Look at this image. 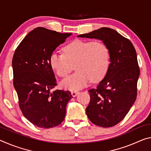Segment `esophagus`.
<instances>
[{"label":"esophagus","instance_id":"34e87169","mask_svg":"<svg viewBox=\"0 0 151 151\" xmlns=\"http://www.w3.org/2000/svg\"><path fill=\"white\" fill-rule=\"evenodd\" d=\"M78 93H79V92L76 91H73L71 92V94H72V95H73V97H76V95L78 94Z\"/></svg>","mask_w":151,"mask_h":151}]
</instances>
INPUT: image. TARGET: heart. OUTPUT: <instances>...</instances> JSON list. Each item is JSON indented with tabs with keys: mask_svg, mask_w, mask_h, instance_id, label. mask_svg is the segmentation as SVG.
Masks as SVG:
<instances>
[{
	"mask_svg": "<svg viewBox=\"0 0 151 151\" xmlns=\"http://www.w3.org/2000/svg\"><path fill=\"white\" fill-rule=\"evenodd\" d=\"M64 53L54 52L50 58V66L57 75L65 77L75 64L76 70L62 81L63 88L78 90L87 86L91 79H102L108 70L110 52L101 41L76 40L64 47Z\"/></svg>",
	"mask_w": 151,
	"mask_h": 151,
	"instance_id": "b5f03b06",
	"label": "heart"
}]
</instances>
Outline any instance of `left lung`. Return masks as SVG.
Returning <instances> with one entry per match:
<instances>
[{
  "mask_svg": "<svg viewBox=\"0 0 151 151\" xmlns=\"http://www.w3.org/2000/svg\"><path fill=\"white\" fill-rule=\"evenodd\" d=\"M78 37L102 40L109 50L108 70L96 88L88 90L91 99L86 114L95 125L112 127L125 118L137 96L140 68L136 50L130 40L108 27Z\"/></svg>",
  "mask_w": 151,
  "mask_h": 151,
  "instance_id": "obj_1",
  "label": "left lung"
}]
</instances>
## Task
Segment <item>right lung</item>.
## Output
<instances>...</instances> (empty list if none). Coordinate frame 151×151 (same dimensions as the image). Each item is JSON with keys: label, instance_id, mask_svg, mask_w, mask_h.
<instances>
[{"label": "right lung", "instance_id": "1", "mask_svg": "<svg viewBox=\"0 0 151 151\" xmlns=\"http://www.w3.org/2000/svg\"><path fill=\"white\" fill-rule=\"evenodd\" d=\"M72 33H60L37 27L21 41L14 53L13 85L23 116L42 128L64 121L66 107L73 98L68 91L55 90L56 80L50 66L51 54Z\"/></svg>", "mask_w": 151, "mask_h": 151}]
</instances>
